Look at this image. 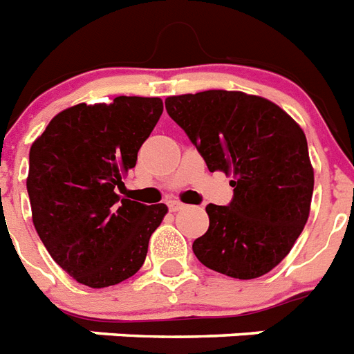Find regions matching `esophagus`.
Instances as JSON below:
<instances>
[{
	"mask_svg": "<svg viewBox=\"0 0 354 354\" xmlns=\"http://www.w3.org/2000/svg\"><path fill=\"white\" fill-rule=\"evenodd\" d=\"M168 208H169V212H179V210H183V208H185V205H183L180 201L171 199V201H168Z\"/></svg>",
	"mask_w": 354,
	"mask_h": 354,
	"instance_id": "obj_1",
	"label": "esophagus"
}]
</instances>
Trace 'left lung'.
Returning a JSON list of instances; mask_svg holds the SVG:
<instances>
[{
	"label": "left lung",
	"instance_id": "obj_1",
	"mask_svg": "<svg viewBox=\"0 0 354 354\" xmlns=\"http://www.w3.org/2000/svg\"><path fill=\"white\" fill-rule=\"evenodd\" d=\"M210 171L232 175L234 199L208 205L210 226L194 241L205 267L254 279L281 263L309 219L315 169L304 129L274 102L241 91L166 98Z\"/></svg>",
	"mask_w": 354,
	"mask_h": 354
}]
</instances>
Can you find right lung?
<instances>
[{"label": "right lung", "instance_id": "right-lung-1", "mask_svg": "<svg viewBox=\"0 0 354 354\" xmlns=\"http://www.w3.org/2000/svg\"><path fill=\"white\" fill-rule=\"evenodd\" d=\"M162 115L157 97H117L60 111L30 146L34 228L47 252L78 283L111 287L142 267L168 206L117 194Z\"/></svg>", "mask_w": 354, "mask_h": 354}]
</instances>
